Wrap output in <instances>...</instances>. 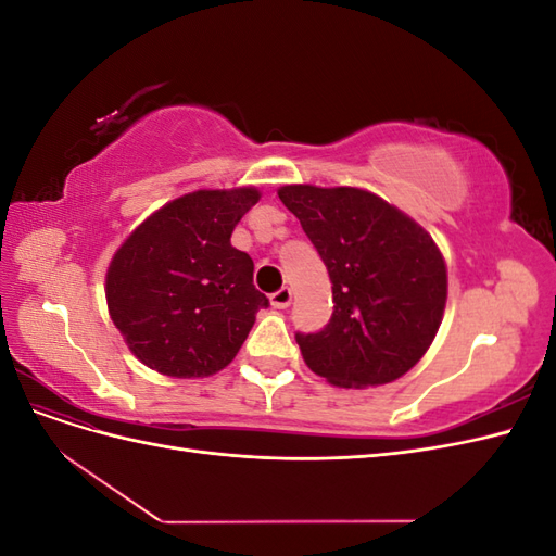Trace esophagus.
Masks as SVG:
<instances>
[{
    "label": "esophagus",
    "mask_w": 556,
    "mask_h": 556,
    "mask_svg": "<svg viewBox=\"0 0 556 556\" xmlns=\"http://www.w3.org/2000/svg\"><path fill=\"white\" fill-rule=\"evenodd\" d=\"M292 304V290L290 288H280L271 294V306L274 308H288Z\"/></svg>",
    "instance_id": "1"
}]
</instances>
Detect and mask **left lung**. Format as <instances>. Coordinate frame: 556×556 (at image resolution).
<instances>
[{"label":"left lung","instance_id":"8db88e82","mask_svg":"<svg viewBox=\"0 0 556 556\" xmlns=\"http://www.w3.org/2000/svg\"><path fill=\"white\" fill-rule=\"evenodd\" d=\"M278 197L331 280L329 323L296 331L311 371L341 387L384 384L410 371L439 331L447 299L433 239L366 190L285 185Z\"/></svg>","mask_w":556,"mask_h":556}]
</instances>
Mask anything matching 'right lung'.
Instances as JSON below:
<instances>
[{"label": "right lung", "mask_w": 556, "mask_h": 556, "mask_svg": "<svg viewBox=\"0 0 556 556\" xmlns=\"http://www.w3.org/2000/svg\"><path fill=\"white\" fill-rule=\"evenodd\" d=\"M260 201L255 188L174 199L131 231L106 274L113 325L148 368L204 378L225 368L268 299L252 285L248 252L229 243Z\"/></svg>", "instance_id": "add662e5"}]
</instances>
